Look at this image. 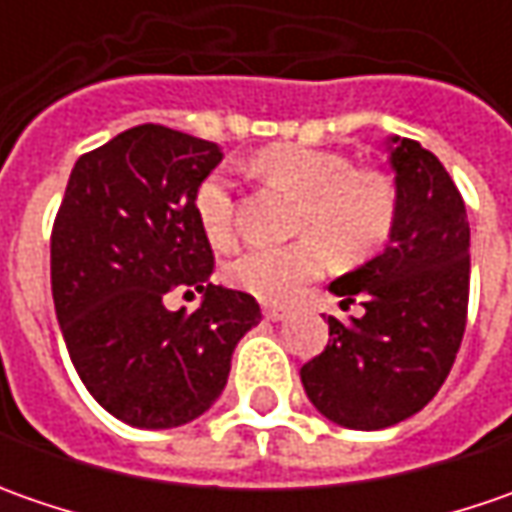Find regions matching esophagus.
Segmentation results:
<instances>
[{
    "mask_svg": "<svg viewBox=\"0 0 512 512\" xmlns=\"http://www.w3.org/2000/svg\"><path fill=\"white\" fill-rule=\"evenodd\" d=\"M262 313H265V319H270V322H282V319L287 316L285 307H279V305H265L262 307Z\"/></svg>",
    "mask_w": 512,
    "mask_h": 512,
    "instance_id": "34e87169",
    "label": "esophagus"
}]
</instances>
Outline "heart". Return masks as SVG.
Wrapping results in <instances>:
<instances>
[{
  "mask_svg": "<svg viewBox=\"0 0 512 512\" xmlns=\"http://www.w3.org/2000/svg\"><path fill=\"white\" fill-rule=\"evenodd\" d=\"M276 185L302 196L296 233L302 239L282 247H247L227 265L230 285L265 302H287L327 265V247L344 262H359L387 242L399 193L393 179L373 168H353L336 150L307 145H273L256 159ZM196 219L216 247L236 236L233 185L225 173H210L196 190Z\"/></svg>",
  "mask_w": 512,
  "mask_h": 512,
  "instance_id": "1",
  "label": "heart"
}]
</instances>
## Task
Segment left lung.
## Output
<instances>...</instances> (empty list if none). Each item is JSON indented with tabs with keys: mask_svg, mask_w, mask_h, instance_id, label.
Returning <instances> with one entry per match:
<instances>
[{
	"mask_svg": "<svg viewBox=\"0 0 512 512\" xmlns=\"http://www.w3.org/2000/svg\"><path fill=\"white\" fill-rule=\"evenodd\" d=\"M399 193L387 247L330 282L347 322L302 367L313 407L339 427L384 430L416 416L456 362L470 296V225L444 165L413 139L387 136Z\"/></svg>",
	"mask_w": 512,
	"mask_h": 512,
	"instance_id": "left-lung-1",
	"label": "left lung"
}]
</instances>
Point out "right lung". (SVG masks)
<instances>
[{"label":"right lung","mask_w":512,"mask_h":512,"mask_svg":"<svg viewBox=\"0 0 512 512\" xmlns=\"http://www.w3.org/2000/svg\"><path fill=\"white\" fill-rule=\"evenodd\" d=\"M219 162L216 142L139 125L70 170L50 236L53 307L79 379L130 427L199 419L262 319L250 293L207 282L213 250L193 199ZM176 286L205 292L203 305L168 311Z\"/></svg>","instance_id":"right-lung-1"}]
</instances>
